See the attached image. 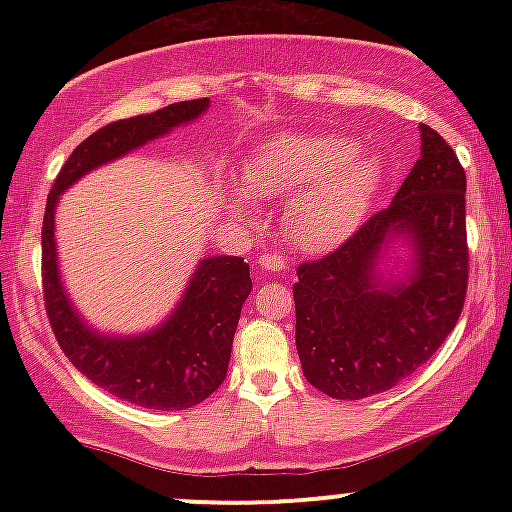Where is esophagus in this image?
I'll use <instances>...</instances> for the list:
<instances>
[{
    "label": "esophagus",
    "instance_id": "obj_1",
    "mask_svg": "<svg viewBox=\"0 0 512 512\" xmlns=\"http://www.w3.org/2000/svg\"><path fill=\"white\" fill-rule=\"evenodd\" d=\"M257 264H260L262 269H272V272H279V269H284V260L272 255V252H262L260 262H257Z\"/></svg>",
    "mask_w": 512,
    "mask_h": 512
}]
</instances>
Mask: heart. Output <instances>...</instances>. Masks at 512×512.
I'll list each match as a JSON object with an SVG mask.
<instances>
[{
	"instance_id": "obj_1",
	"label": "heart",
	"mask_w": 512,
	"mask_h": 512,
	"mask_svg": "<svg viewBox=\"0 0 512 512\" xmlns=\"http://www.w3.org/2000/svg\"><path fill=\"white\" fill-rule=\"evenodd\" d=\"M383 182V163L344 134L284 132L255 149L245 185L255 197H291L284 228L305 252H330L346 243L366 219ZM226 204L250 221L255 204L243 190H228Z\"/></svg>"
}]
</instances>
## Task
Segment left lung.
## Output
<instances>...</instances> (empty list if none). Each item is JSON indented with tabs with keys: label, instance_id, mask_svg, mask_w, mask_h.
I'll return each mask as SVG.
<instances>
[{
	"label": "left lung",
	"instance_id": "1",
	"mask_svg": "<svg viewBox=\"0 0 512 512\" xmlns=\"http://www.w3.org/2000/svg\"><path fill=\"white\" fill-rule=\"evenodd\" d=\"M419 132L421 156L390 207L296 269L298 358L305 380L334 399L395 387L436 354L462 313L467 178L436 129Z\"/></svg>",
	"mask_w": 512,
	"mask_h": 512
}]
</instances>
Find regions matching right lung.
<instances>
[{
  "label": "right lung",
  "mask_w": 512,
  "mask_h": 512,
  "mask_svg": "<svg viewBox=\"0 0 512 512\" xmlns=\"http://www.w3.org/2000/svg\"><path fill=\"white\" fill-rule=\"evenodd\" d=\"M207 110L209 98H199L101 127L67 158L45 207L43 296L52 332L64 356L91 383L146 409H190L223 383L240 310L252 291L250 264L231 255L204 257L166 320L139 334L101 332L64 289L55 240L57 204L91 170L190 125Z\"/></svg>",
  "instance_id": "1"
}]
</instances>
